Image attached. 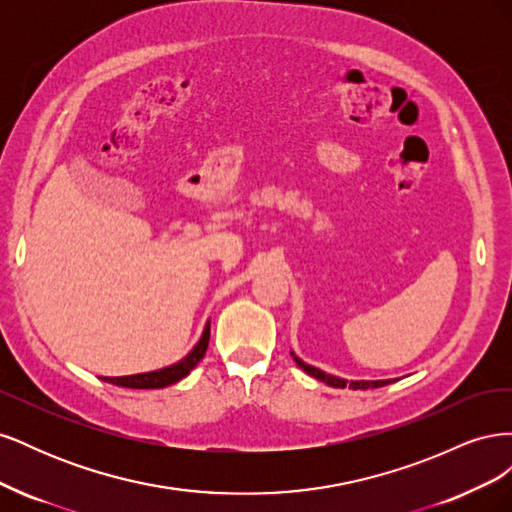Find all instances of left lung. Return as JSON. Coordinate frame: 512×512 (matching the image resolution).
I'll list each match as a JSON object with an SVG mask.
<instances>
[{
    "instance_id": "obj_1",
    "label": "left lung",
    "mask_w": 512,
    "mask_h": 512,
    "mask_svg": "<svg viewBox=\"0 0 512 512\" xmlns=\"http://www.w3.org/2000/svg\"><path fill=\"white\" fill-rule=\"evenodd\" d=\"M294 361H297V365L305 371V374H309V376H314V378H318L320 382H327L329 386H335V389H346V386H350V389H378V386H386L389 384L391 380H356V382H348V380H342V378H335V376H329V374H324V371H320V369H316V367H312V365H307V363H303L301 359H297V356H294Z\"/></svg>"
}]
</instances>
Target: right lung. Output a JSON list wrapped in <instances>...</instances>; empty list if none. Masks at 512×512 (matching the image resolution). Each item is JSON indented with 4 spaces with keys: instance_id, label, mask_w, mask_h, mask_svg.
Here are the masks:
<instances>
[{
    "instance_id": "add662e5",
    "label": "right lung",
    "mask_w": 512,
    "mask_h": 512,
    "mask_svg": "<svg viewBox=\"0 0 512 512\" xmlns=\"http://www.w3.org/2000/svg\"><path fill=\"white\" fill-rule=\"evenodd\" d=\"M209 335H211V329L207 324L205 331H203V337H200V342L196 344V348L188 356H185L183 361H179L175 365L158 369V371H149V374H136V376H123V378H104V380L115 384V386H123V389H164V386L175 384L181 378L188 376L190 371L200 363V359H203L205 352H207V346H209Z\"/></svg>"
}]
</instances>
